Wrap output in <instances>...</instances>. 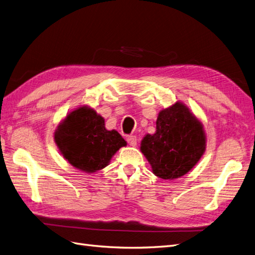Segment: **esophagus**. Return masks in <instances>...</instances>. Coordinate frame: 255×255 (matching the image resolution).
I'll list each match as a JSON object with an SVG mask.
<instances>
[{
  "instance_id": "34e87169",
  "label": "esophagus",
  "mask_w": 255,
  "mask_h": 255,
  "mask_svg": "<svg viewBox=\"0 0 255 255\" xmlns=\"http://www.w3.org/2000/svg\"><path fill=\"white\" fill-rule=\"evenodd\" d=\"M127 141H128V143L129 145L135 146V145L137 144V138H136V136H134V135H129V136L127 137Z\"/></svg>"
}]
</instances>
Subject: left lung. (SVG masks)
Instances as JSON below:
<instances>
[{
  "label": "left lung",
  "mask_w": 255,
  "mask_h": 255,
  "mask_svg": "<svg viewBox=\"0 0 255 255\" xmlns=\"http://www.w3.org/2000/svg\"><path fill=\"white\" fill-rule=\"evenodd\" d=\"M205 139L201 122L177 102L158 114L156 132L143 137L140 150L154 174L173 180L198 163L205 151Z\"/></svg>",
  "instance_id": "1"
}]
</instances>
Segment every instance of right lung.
I'll list each match as a JSON object with an SVG mask.
<instances>
[{"instance_id": "right-lung-1", "label": "right lung", "mask_w": 255, "mask_h": 255, "mask_svg": "<svg viewBox=\"0 0 255 255\" xmlns=\"http://www.w3.org/2000/svg\"><path fill=\"white\" fill-rule=\"evenodd\" d=\"M54 139L69 163L85 172L101 170L127 145L117 130H107L104 119L87 106L69 114L55 130Z\"/></svg>"}]
</instances>
